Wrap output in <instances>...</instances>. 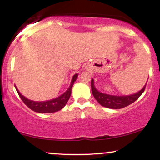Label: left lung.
Instances as JSON below:
<instances>
[{
	"instance_id": "8db88e82",
	"label": "left lung",
	"mask_w": 160,
	"mask_h": 160,
	"mask_svg": "<svg viewBox=\"0 0 160 160\" xmlns=\"http://www.w3.org/2000/svg\"><path fill=\"white\" fill-rule=\"evenodd\" d=\"M147 82L148 81L146 82L144 87L136 93L128 95H113L106 94V93L98 91L95 86L94 80H93V78H92V92L95 100L103 107L111 108V109H120V108H125L129 104H132L141 96V94L144 92Z\"/></svg>"
}]
</instances>
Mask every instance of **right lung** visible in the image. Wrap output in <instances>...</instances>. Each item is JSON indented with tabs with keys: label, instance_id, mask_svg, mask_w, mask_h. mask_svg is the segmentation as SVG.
Segmentation results:
<instances>
[{
	"label": "right lung",
	"instance_id": "obj_1",
	"mask_svg": "<svg viewBox=\"0 0 160 160\" xmlns=\"http://www.w3.org/2000/svg\"><path fill=\"white\" fill-rule=\"evenodd\" d=\"M78 74H75L74 76H73L68 89L63 94L59 95V96L57 97L56 98L51 99V100L44 101V102H36V101H32L25 98L24 95H22L20 93V92L19 91V89L16 88V86H15V87L18 94L19 95V97L21 98L22 100V102L26 104L30 109H32V111L42 113H54V112H57L60 111V110H62V108L65 107V104H67V102H68L70 96H71V89H72V86L74 85V82L76 81V80L78 79Z\"/></svg>",
	"mask_w": 160,
	"mask_h": 160
}]
</instances>
